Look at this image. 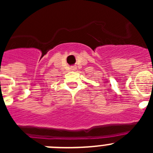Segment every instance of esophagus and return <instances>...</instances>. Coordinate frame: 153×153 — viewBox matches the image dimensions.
Returning <instances> with one entry per match:
<instances>
[{
    "mask_svg": "<svg viewBox=\"0 0 153 153\" xmlns=\"http://www.w3.org/2000/svg\"><path fill=\"white\" fill-rule=\"evenodd\" d=\"M70 69H71V70H76V67H72Z\"/></svg>",
    "mask_w": 153,
    "mask_h": 153,
    "instance_id": "esophagus-1",
    "label": "esophagus"
}]
</instances>
